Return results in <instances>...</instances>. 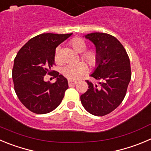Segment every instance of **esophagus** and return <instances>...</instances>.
<instances>
[{"label": "esophagus", "mask_w": 151, "mask_h": 151, "mask_svg": "<svg viewBox=\"0 0 151 151\" xmlns=\"http://www.w3.org/2000/svg\"><path fill=\"white\" fill-rule=\"evenodd\" d=\"M77 83L76 81H72V80H68V86H71L76 85Z\"/></svg>", "instance_id": "obj_1"}]
</instances>
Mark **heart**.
I'll return each mask as SVG.
<instances>
[{
	"label": "heart",
	"mask_w": 151,
	"mask_h": 151,
	"mask_svg": "<svg viewBox=\"0 0 151 151\" xmlns=\"http://www.w3.org/2000/svg\"><path fill=\"white\" fill-rule=\"evenodd\" d=\"M70 45L73 47L75 51L78 53H83L81 55V58L85 60L90 66H95L98 63V55L95 50H85L86 49V43L83 39L81 38H74L69 42ZM55 61H58V55L57 50L55 52L54 55ZM87 71V66L85 63H79L77 64L67 65L63 68V74L68 80H77L82 77Z\"/></svg>",
	"instance_id": "b5f03b06"
}]
</instances>
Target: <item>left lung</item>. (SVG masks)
Listing matches in <instances>:
<instances>
[{"instance_id":"1","label":"left lung","mask_w":151,"mask_h":151,"mask_svg":"<svg viewBox=\"0 0 151 151\" xmlns=\"http://www.w3.org/2000/svg\"><path fill=\"white\" fill-rule=\"evenodd\" d=\"M95 45L98 61L91 77L100 80L99 86L86 80L88 88L80 96L86 110L91 115L104 116L122 104L131 79L129 59L118 39L104 33L86 35Z\"/></svg>"}]
</instances>
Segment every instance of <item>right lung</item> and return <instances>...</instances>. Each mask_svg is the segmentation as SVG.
Returning a JSON list of instances; mask_svg holds the SVG:
<instances>
[{"label":"right lung","mask_w":151,"mask_h":151,"mask_svg":"<svg viewBox=\"0 0 151 151\" xmlns=\"http://www.w3.org/2000/svg\"><path fill=\"white\" fill-rule=\"evenodd\" d=\"M68 34L43 33L29 39L14 60L12 80L18 99L25 107L36 114H46L60 104L68 88V80L51 71L56 47L71 36ZM57 78L53 84L43 80L45 74Z\"/></svg>","instance_id":"right-lung-1"}]
</instances>
